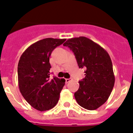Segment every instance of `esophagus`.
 <instances>
[{
	"instance_id": "obj_1",
	"label": "esophagus",
	"mask_w": 133,
	"mask_h": 133,
	"mask_svg": "<svg viewBox=\"0 0 133 133\" xmlns=\"http://www.w3.org/2000/svg\"><path fill=\"white\" fill-rule=\"evenodd\" d=\"M72 80V79H65V83H69V82H70Z\"/></svg>"
}]
</instances>
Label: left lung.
Returning <instances> with one entry per match:
<instances>
[{
    "instance_id": "1",
    "label": "left lung",
    "mask_w": 133,
    "mask_h": 133,
    "mask_svg": "<svg viewBox=\"0 0 133 133\" xmlns=\"http://www.w3.org/2000/svg\"><path fill=\"white\" fill-rule=\"evenodd\" d=\"M63 45L72 50L79 68L86 69L85 77L74 94L77 102L87 110H96L107 101L115 83L110 55L85 37L69 38Z\"/></svg>"
}]
</instances>
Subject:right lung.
<instances>
[{"label":"right lung","mask_w":133,"mask_h":133,"mask_svg":"<svg viewBox=\"0 0 133 133\" xmlns=\"http://www.w3.org/2000/svg\"><path fill=\"white\" fill-rule=\"evenodd\" d=\"M65 38H46L29 46L18 62V85L20 92L33 108L41 111L53 108L59 100L65 79L50 78L49 58L54 48Z\"/></svg>","instance_id":"right-lung-1"}]
</instances>
